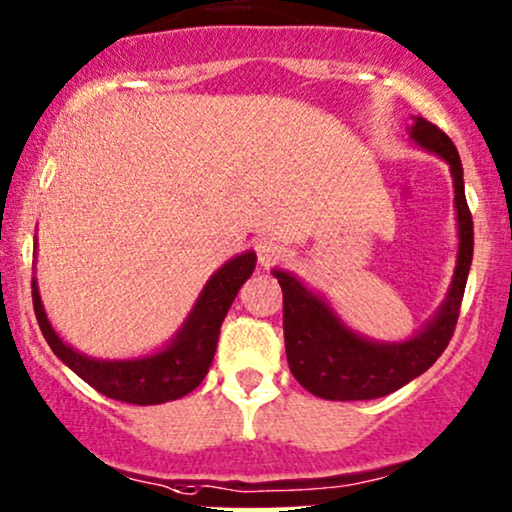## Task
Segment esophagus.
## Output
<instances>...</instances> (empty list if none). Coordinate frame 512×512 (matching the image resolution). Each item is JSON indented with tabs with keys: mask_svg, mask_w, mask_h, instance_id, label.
Here are the masks:
<instances>
[{
	"mask_svg": "<svg viewBox=\"0 0 512 512\" xmlns=\"http://www.w3.org/2000/svg\"><path fill=\"white\" fill-rule=\"evenodd\" d=\"M284 255H286V247L282 243H277V240L265 238L257 243V260H260L262 267L277 265L279 260H284Z\"/></svg>",
	"mask_w": 512,
	"mask_h": 512,
	"instance_id": "obj_1",
	"label": "esophagus"
}]
</instances>
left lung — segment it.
Segmentation results:
<instances>
[{"label":"left lung","instance_id":"1","mask_svg":"<svg viewBox=\"0 0 512 512\" xmlns=\"http://www.w3.org/2000/svg\"><path fill=\"white\" fill-rule=\"evenodd\" d=\"M408 133L413 143L447 162L454 182L457 267L435 316L408 340H369L347 328L333 306L294 274L284 269L272 272L284 291V345L291 374L303 389L328 401H369L401 389L437 362L457 325L474 255V223L464 196L462 160L447 133H442L435 123L413 116Z\"/></svg>","mask_w":512,"mask_h":512}]
</instances>
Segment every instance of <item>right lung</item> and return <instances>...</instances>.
I'll return each instance as SVG.
<instances>
[{"instance_id": "obj_1", "label": "right lung", "mask_w": 512, "mask_h": 512, "mask_svg": "<svg viewBox=\"0 0 512 512\" xmlns=\"http://www.w3.org/2000/svg\"><path fill=\"white\" fill-rule=\"evenodd\" d=\"M257 255L252 250L235 255L226 265L211 274V279L201 289L199 299L189 311L182 328L172 335L162 350L131 359H97L82 355L55 333L43 308L41 291L33 277V308H36L38 325L50 350L72 369L80 379L87 381L104 396L114 401L136 403V406H155L174 398L187 396L209 374V367L216 355L221 323L226 318L230 303L238 296L250 274L255 272Z\"/></svg>"}]
</instances>
